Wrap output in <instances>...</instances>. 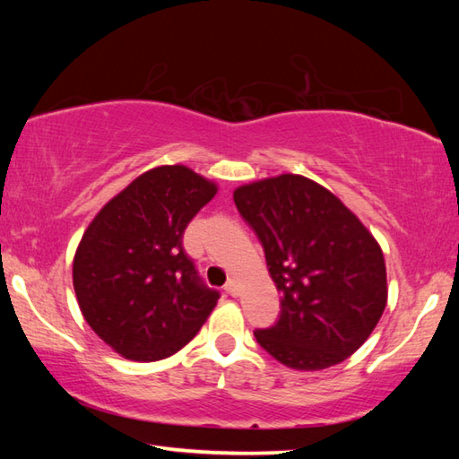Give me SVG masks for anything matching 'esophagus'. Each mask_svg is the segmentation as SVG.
<instances>
[{"instance_id": "esophagus-1", "label": "esophagus", "mask_w": 459, "mask_h": 459, "mask_svg": "<svg viewBox=\"0 0 459 459\" xmlns=\"http://www.w3.org/2000/svg\"><path fill=\"white\" fill-rule=\"evenodd\" d=\"M224 291H227L229 296H232V298H237L238 296V291H240V286H238V280L237 278H230L227 284H224Z\"/></svg>"}]
</instances>
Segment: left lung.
Returning <instances> with one entry per match:
<instances>
[{
  "instance_id": "8db88e82",
  "label": "left lung",
  "mask_w": 459,
  "mask_h": 459,
  "mask_svg": "<svg viewBox=\"0 0 459 459\" xmlns=\"http://www.w3.org/2000/svg\"><path fill=\"white\" fill-rule=\"evenodd\" d=\"M235 204L281 294L276 324L255 331L260 347L296 370L353 355L386 306V266L375 237L333 193L294 173L242 185Z\"/></svg>"
}]
</instances>
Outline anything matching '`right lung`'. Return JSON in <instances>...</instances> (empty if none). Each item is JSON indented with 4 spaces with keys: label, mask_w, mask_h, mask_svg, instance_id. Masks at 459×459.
Instances as JSON below:
<instances>
[{
    "label": "right lung",
    "mask_w": 459,
    "mask_h": 459,
    "mask_svg": "<svg viewBox=\"0 0 459 459\" xmlns=\"http://www.w3.org/2000/svg\"><path fill=\"white\" fill-rule=\"evenodd\" d=\"M217 185L185 165L142 173L84 230L73 284L86 324L126 359L160 360L197 335L219 291L203 284L183 232Z\"/></svg>",
    "instance_id": "1"
}]
</instances>
